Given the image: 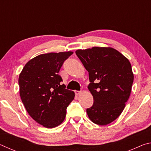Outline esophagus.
<instances>
[{
	"mask_svg": "<svg viewBox=\"0 0 151 151\" xmlns=\"http://www.w3.org/2000/svg\"><path fill=\"white\" fill-rule=\"evenodd\" d=\"M75 94H76V96H78V95H79V94H81V91H75Z\"/></svg>",
	"mask_w": 151,
	"mask_h": 151,
	"instance_id": "34e87169",
	"label": "esophagus"
}]
</instances>
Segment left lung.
I'll use <instances>...</instances> for the list:
<instances>
[{
    "label": "left lung",
    "mask_w": 151,
    "mask_h": 151,
    "mask_svg": "<svg viewBox=\"0 0 151 151\" xmlns=\"http://www.w3.org/2000/svg\"><path fill=\"white\" fill-rule=\"evenodd\" d=\"M88 72L89 91L94 103L86 109L91 121L106 125L122 113L131 94L134 75L128 58L114 48L97 47L76 50Z\"/></svg>",
    "instance_id": "1"
}]
</instances>
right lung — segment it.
Here are the masks:
<instances>
[{"label":"right lung","instance_id":"add662e5","mask_svg":"<svg viewBox=\"0 0 151 151\" xmlns=\"http://www.w3.org/2000/svg\"><path fill=\"white\" fill-rule=\"evenodd\" d=\"M73 52H50L32 58L20 73V96L29 115L48 129L58 126L65 119L66 108L75 93L66 89L58 75L65 60Z\"/></svg>","mask_w":151,"mask_h":151}]
</instances>
